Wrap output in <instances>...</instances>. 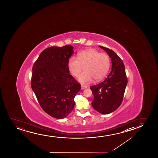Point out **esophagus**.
Segmentation results:
<instances>
[{
  "mask_svg": "<svg viewBox=\"0 0 158 158\" xmlns=\"http://www.w3.org/2000/svg\"><path fill=\"white\" fill-rule=\"evenodd\" d=\"M87 86H84V85H81V89H86Z\"/></svg>",
  "mask_w": 158,
  "mask_h": 158,
  "instance_id": "34e87169",
  "label": "esophagus"
}]
</instances>
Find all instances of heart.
I'll return each instance as SVG.
<instances>
[{"label": "heart", "mask_w": 158, "mask_h": 158, "mask_svg": "<svg viewBox=\"0 0 158 158\" xmlns=\"http://www.w3.org/2000/svg\"><path fill=\"white\" fill-rule=\"evenodd\" d=\"M67 65L71 73L75 77L80 73L84 67L85 71L78 76V80L81 83L86 84L92 78L98 81L106 76L110 67V59L106 53H100L95 49L88 48L79 52L77 58L71 57Z\"/></svg>", "instance_id": "heart-1"}]
</instances>
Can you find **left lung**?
Here are the masks:
<instances>
[{
  "label": "left lung",
  "mask_w": 158,
  "mask_h": 158,
  "mask_svg": "<svg viewBox=\"0 0 158 158\" xmlns=\"http://www.w3.org/2000/svg\"><path fill=\"white\" fill-rule=\"evenodd\" d=\"M111 58L112 69L107 78L99 84L90 87L94 99L92 106L98 112L107 114L120 106L127 84L123 61L113 50L99 46Z\"/></svg>",
  "instance_id": "obj_1"
}]
</instances>
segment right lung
Wrapping results in <instances>:
<instances>
[{
  "label": "right lung",
  "mask_w": 158,
  "mask_h": 158,
  "mask_svg": "<svg viewBox=\"0 0 158 158\" xmlns=\"http://www.w3.org/2000/svg\"><path fill=\"white\" fill-rule=\"evenodd\" d=\"M73 49L70 45L46 48L33 66V91L43 110L56 119H63L71 112L74 97L81 89L80 84L69 74L67 65Z\"/></svg>",
  "instance_id": "obj_1"
}]
</instances>
